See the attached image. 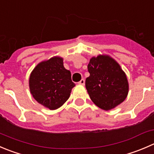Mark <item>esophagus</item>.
I'll list each match as a JSON object with an SVG mask.
<instances>
[{"label": "esophagus", "mask_w": 154, "mask_h": 154, "mask_svg": "<svg viewBox=\"0 0 154 154\" xmlns=\"http://www.w3.org/2000/svg\"><path fill=\"white\" fill-rule=\"evenodd\" d=\"M78 83L80 85H84L85 84V80L84 79H82V80H80V81Z\"/></svg>", "instance_id": "1"}]
</instances>
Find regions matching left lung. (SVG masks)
<instances>
[{
	"label": "left lung",
	"instance_id": "obj_1",
	"mask_svg": "<svg viewBox=\"0 0 154 154\" xmlns=\"http://www.w3.org/2000/svg\"><path fill=\"white\" fill-rule=\"evenodd\" d=\"M86 88L95 105L109 110L127 97L129 83L119 64L108 56L92 57L88 64Z\"/></svg>",
	"mask_w": 154,
	"mask_h": 154
}]
</instances>
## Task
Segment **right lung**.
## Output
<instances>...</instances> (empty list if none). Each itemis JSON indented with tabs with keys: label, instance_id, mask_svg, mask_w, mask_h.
I'll use <instances>...</instances> for the list:
<instances>
[{
	"label": "right lung",
	"instance_id": "add662e5",
	"mask_svg": "<svg viewBox=\"0 0 154 154\" xmlns=\"http://www.w3.org/2000/svg\"><path fill=\"white\" fill-rule=\"evenodd\" d=\"M75 86L63 59L53 57L39 63L31 72L29 87L34 99L50 110L60 107L70 97Z\"/></svg>",
	"mask_w": 154,
	"mask_h": 154
}]
</instances>
